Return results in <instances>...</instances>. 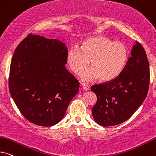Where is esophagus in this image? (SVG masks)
Returning a JSON list of instances; mask_svg holds the SVG:
<instances>
[{
    "label": "esophagus",
    "mask_w": 156,
    "mask_h": 156,
    "mask_svg": "<svg viewBox=\"0 0 156 156\" xmlns=\"http://www.w3.org/2000/svg\"><path fill=\"white\" fill-rule=\"evenodd\" d=\"M82 88H83V90H84L87 91V90H90V87H89L87 84H85V83H82Z\"/></svg>",
    "instance_id": "esophagus-1"
}]
</instances>
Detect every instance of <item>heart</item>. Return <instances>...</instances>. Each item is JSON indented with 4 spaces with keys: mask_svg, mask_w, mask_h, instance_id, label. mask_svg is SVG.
<instances>
[{
    "mask_svg": "<svg viewBox=\"0 0 156 156\" xmlns=\"http://www.w3.org/2000/svg\"><path fill=\"white\" fill-rule=\"evenodd\" d=\"M128 50L122 42H114L103 36H91L83 41L81 49L72 46L67 54L70 69L78 75L89 64L90 67L81 74V79L92 81L100 77L102 82L117 78L126 65Z\"/></svg>",
    "mask_w": 156,
    "mask_h": 156,
    "instance_id": "obj_1",
    "label": "heart"
}]
</instances>
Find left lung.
Segmentation results:
<instances>
[{
  "label": "left lung",
  "mask_w": 156,
  "mask_h": 156,
  "mask_svg": "<svg viewBox=\"0 0 156 156\" xmlns=\"http://www.w3.org/2000/svg\"><path fill=\"white\" fill-rule=\"evenodd\" d=\"M149 83L146 53L143 46L135 41L131 56L120 75L108 82L91 87L98 98L92 110L95 122L108 127L128 120L146 98Z\"/></svg>",
  "instance_id": "obj_1"
}]
</instances>
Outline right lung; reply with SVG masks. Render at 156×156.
Here are the masks:
<instances>
[{
    "label": "right lung",
    "instance_id": "obj_1",
    "mask_svg": "<svg viewBox=\"0 0 156 156\" xmlns=\"http://www.w3.org/2000/svg\"><path fill=\"white\" fill-rule=\"evenodd\" d=\"M67 48L58 39L29 34L11 59L9 91L25 118L49 127L60 122L80 82L65 68Z\"/></svg>",
    "mask_w": 156,
    "mask_h": 156
}]
</instances>
